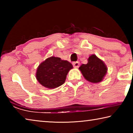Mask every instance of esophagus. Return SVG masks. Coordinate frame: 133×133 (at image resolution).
Wrapping results in <instances>:
<instances>
[{
	"instance_id": "1",
	"label": "esophagus",
	"mask_w": 133,
	"mask_h": 133,
	"mask_svg": "<svg viewBox=\"0 0 133 133\" xmlns=\"http://www.w3.org/2000/svg\"><path fill=\"white\" fill-rule=\"evenodd\" d=\"M73 65L74 67H76V68H77V67H79L80 63L78 62H73Z\"/></svg>"
}]
</instances>
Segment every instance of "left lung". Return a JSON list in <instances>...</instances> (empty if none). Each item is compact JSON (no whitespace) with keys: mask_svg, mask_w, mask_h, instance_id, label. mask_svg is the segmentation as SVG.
Listing matches in <instances>:
<instances>
[{"mask_svg":"<svg viewBox=\"0 0 133 133\" xmlns=\"http://www.w3.org/2000/svg\"><path fill=\"white\" fill-rule=\"evenodd\" d=\"M79 69L85 79L96 83L102 82L107 71L104 62L94 55L90 56L87 64H82Z\"/></svg>","mask_w":133,"mask_h":133,"instance_id":"8db88e82","label":"left lung"}]
</instances>
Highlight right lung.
I'll list each match as a JSON object with an SVG mask.
<instances>
[{
  "label": "right lung",
  "instance_id": "add662e5",
  "mask_svg": "<svg viewBox=\"0 0 133 133\" xmlns=\"http://www.w3.org/2000/svg\"><path fill=\"white\" fill-rule=\"evenodd\" d=\"M73 65L67 60L52 56L42 62L37 69L36 78L40 84L49 89L60 86L65 82Z\"/></svg>",
  "mask_w": 133,
  "mask_h": 133
}]
</instances>
